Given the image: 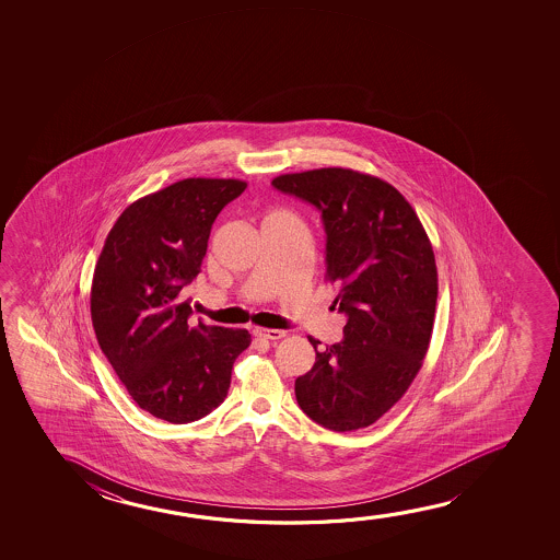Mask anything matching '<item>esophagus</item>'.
I'll list each match as a JSON object with an SVG mask.
<instances>
[{"mask_svg": "<svg viewBox=\"0 0 560 560\" xmlns=\"http://www.w3.org/2000/svg\"><path fill=\"white\" fill-rule=\"evenodd\" d=\"M253 332L254 337L266 338V340H279L284 337V330L264 329V327H256Z\"/></svg>", "mask_w": 560, "mask_h": 560, "instance_id": "esophagus-1", "label": "esophagus"}]
</instances>
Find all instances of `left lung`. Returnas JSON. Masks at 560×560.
I'll use <instances>...</instances> for the list:
<instances>
[{
  "instance_id": "8db88e82",
  "label": "left lung",
  "mask_w": 560,
  "mask_h": 560,
  "mask_svg": "<svg viewBox=\"0 0 560 560\" xmlns=\"http://www.w3.org/2000/svg\"><path fill=\"white\" fill-rule=\"evenodd\" d=\"M271 185L314 205L327 233L325 279L348 317L345 338L294 383L300 409L335 432L365 429L398 404L429 352L438 299L434 250L406 197L350 168L307 170Z\"/></svg>"
}]
</instances>
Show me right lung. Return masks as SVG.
<instances>
[{
	"label": "right lung",
	"mask_w": 560,
	"mask_h": 560,
	"mask_svg": "<svg viewBox=\"0 0 560 560\" xmlns=\"http://www.w3.org/2000/svg\"><path fill=\"white\" fill-rule=\"evenodd\" d=\"M241 179L187 177L131 202L108 231L93 271L92 322L133 401L185 424L220 406L246 329L189 325L184 287L199 276L210 230L245 191Z\"/></svg>",
	"instance_id": "obj_1"
}]
</instances>
